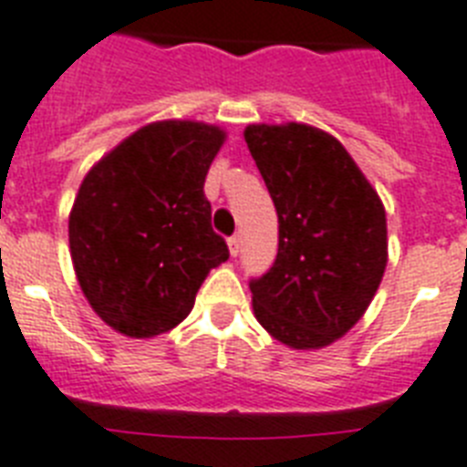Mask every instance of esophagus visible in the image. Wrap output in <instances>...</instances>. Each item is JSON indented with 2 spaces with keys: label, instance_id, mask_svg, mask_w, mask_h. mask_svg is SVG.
I'll return each instance as SVG.
<instances>
[{
  "label": "esophagus",
  "instance_id": "34e87169",
  "mask_svg": "<svg viewBox=\"0 0 467 467\" xmlns=\"http://www.w3.org/2000/svg\"><path fill=\"white\" fill-rule=\"evenodd\" d=\"M238 251H241V238H238V236H231V238H229V253H231V255H234V257H236Z\"/></svg>",
  "mask_w": 467,
  "mask_h": 467
}]
</instances>
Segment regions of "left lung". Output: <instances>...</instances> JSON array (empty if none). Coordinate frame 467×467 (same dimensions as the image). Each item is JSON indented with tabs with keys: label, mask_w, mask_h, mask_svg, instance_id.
Masks as SVG:
<instances>
[{
	"label": "left lung",
	"mask_w": 467,
	"mask_h": 467,
	"mask_svg": "<svg viewBox=\"0 0 467 467\" xmlns=\"http://www.w3.org/2000/svg\"><path fill=\"white\" fill-rule=\"evenodd\" d=\"M245 141L279 222L277 257L251 279L257 323L318 349L371 304L388 263L386 210L335 137L308 125H248Z\"/></svg>",
	"instance_id": "left-lung-1"
}]
</instances>
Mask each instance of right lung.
<instances>
[{"instance_id":"1","label":"right lung","mask_w":467,"mask_h":467,"mask_svg":"<svg viewBox=\"0 0 467 467\" xmlns=\"http://www.w3.org/2000/svg\"><path fill=\"white\" fill-rule=\"evenodd\" d=\"M222 144L214 125L154 122L86 173L69 214V251L81 292L118 333H169L192 311L212 267L229 260L204 197Z\"/></svg>"}]
</instances>
